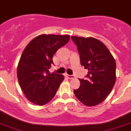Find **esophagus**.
<instances>
[{"label":"esophagus","instance_id":"34e87169","mask_svg":"<svg viewBox=\"0 0 131 131\" xmlns=\"http://www.w3.org/2000/svg\"><path fill=\"white\" fill-rule=\"evenodd\" d=\"M66 76L69 79H73L75 78V76L73 75H68V74H66Z\"/></svg>","mask_w":131,"mask_h":131}]
</instances>
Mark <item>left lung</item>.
I'll list each match as a JSON object with an SVG mask.
<instances>
[{"label": "left lung", "instance_id": "8db88e82", "mask_svg": "<svg viewBox=\"0 0 131 131\" xmlns=\"http://www.w3.org/2000/svg\"><path fill=\"white\" fill-rule=\"evenodd\" d=\"M80 54V63L88 70L80 86L73 90L84 105L96 106L105 100L116 81V61L106 45L93 37L72 36Z\"/></svg>", "mask_w": 131, "mask_h": 131}]
</instances>
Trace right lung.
Returning a JSON list of instances; mask_svg holds the SVG:
<instances>
[{"instance_id":"add662e5","label":"right lung","mask_w":131,"mask_h":131,"mask_svg":"<svg viewBox=\"0 0 131 131\" xmlns=\"http://www.w3.org/2000/svg\"><path fill=\"white\" fill-rule=\"evenodd\" d=\"M68 35H41L25 48L17 67V78L26 98L37 105H45L55 96L64 80L61 74L49 73L53 56L68 43Z\"/></svg>"}]
</instances>
